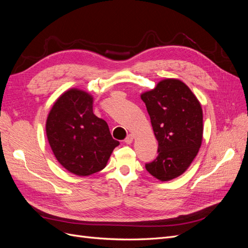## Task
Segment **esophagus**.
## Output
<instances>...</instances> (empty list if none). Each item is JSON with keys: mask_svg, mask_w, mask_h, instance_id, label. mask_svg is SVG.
Masks as SVG:
<instances>
[{"mask_svg": "<svg viewBox=\"0 0 248 248\" xmlns=\"http://www.w3.org/2000/svg\"><path fill=\"white\" fill-rule=\"evenodd\" d=\"M133 139H134V137L132 136V134H129L128 137H127L126 139H125V142L126 144H128V145H130V144H132V141H133Z\"/></svg>", "mask_w": 248, "mask_h": 248, "instance_id": "1", "label": "esophagus"}]
</instances>
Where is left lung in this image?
<instances>
[{"mask_svg":"<svg viewBox=\"0 0 248 248\" xmlns=\"http://www.w3.org/2000/svg\"><path fill=\"white\" fill-rule=\"evenodd\" d=\"M149 112L158 156L146 170L160 181L181 176L196 158L202 140V109L191 90L178 78H164L140 94Z\"/></svg>","mask_w":248,"mask_h":248,"instance_id":"obj_1","label":"left lung"}]
</instances>
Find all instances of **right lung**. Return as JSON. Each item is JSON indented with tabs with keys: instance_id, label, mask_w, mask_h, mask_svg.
Segmentation results:
<instances>
[{
	"instance_id": "add662e5",
	"label": "right lung",
	"mask_w": 248,
	"mask_h": 248,
	"mask_svg": "<svg viewBox=\"0 0 248 248\" xmlns=\"http://www.w3.org/2000/svg\"><path fill=\"white\" fill-rule=\"evenodd\" d=\"M93 96L78 88L58 97L46 119V131L59 163L71 174L87 177L107 167L120 142L108 123L93 112Z\"/></svg>"
}]
</instances>
